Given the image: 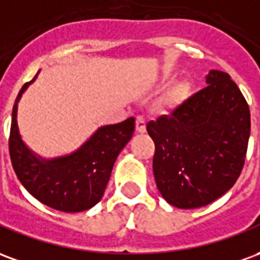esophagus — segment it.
I'll return each mask as SVG.
<instances>
[{
    "label": "esophagus",
    "instance_id": "34e87169",
    "mask_svg": "<svg viewBox=\"0 0 260 260\" xmlns=\"http://www.w3.org/2000/svg\"><path fill=\"white\" fill-rule=\"evenodd\" d=\"M136 131L138 132H141V134H143L145 131H146V121H145V118L143 117H136Z\"/></svg>",
    "mask_w": 260,
    "mask_h": 260
}]
</instances>
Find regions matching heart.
<instances>
[{
  "label": "heart",
  "instance_id": "heart-1",
  "mask_svg": "<svg viewBox=\"0 0 260 260\" xmlns=\"http://www.w3.org/2000/svg\"><path fill=\"white\" fill-rule=\"evenodd\" d=\"M188 90H189V86L186 85V83H180L178 86H175L174 90L171 91V99H173V100L184 99V97L188 94Z\"/></svg>",
  "mask_w": 260,
  "mask_h": 260
}]
</instances>
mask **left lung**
<instances>
[{
	"label": "left lung",
	"mask_w": 260,
	"mask_h": 260,
	"mask_svg": "<svg viewBox=\"0 0 260 260\" xmlns=\"http://www.w3.org/2000/svg\"><path fill=\"white\" fill-rule=\"evenodd\" d=\"M206 87L146 125L158 191L180 209L206 206L234 185L245 164L251 114L240 87L210 71Z\"/></svg>",
	"instance_id": "8db88e82"
}]
</instances>
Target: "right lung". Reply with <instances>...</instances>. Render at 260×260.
Returning a JSON list of instances; mask_svg holds the SVG:
<instances>
[{"label": "right lung", "instance_id": "1", "mask_svg": "<svg viewBox=\"0 0 260 260\" xmlns=\"http://www.w3.org/2000/svg\"><path fill=\"white\" fill-rule=\"evenodd\" d=\"M36 76L20 89L12 108L9 132L12 167L22 185L37 201L59 212H83L102 199L114 163L135 131V118L102 126L69 156L54 160L37 158L22 142L16 124L18 102Z\"/></svg>", "mask_w": 260, "mask_h": 260}]
</instances>
